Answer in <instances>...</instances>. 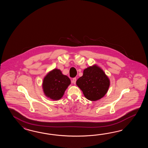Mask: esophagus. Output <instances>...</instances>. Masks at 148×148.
<instances>
[{
  "mask_svg": "<svg viewBox=\"0 0 148 148\" xmlns=\"http://www.w3.org/2000/svg\"><path fill=\"white\" fill-rule=\"evenodd\" d=\"M72 82H73V83L74 84H75V82H76V78H73V79Z\"/></svg>",
  "mask_w": 148,
  "mask_h": 148,
  "instance_id": "1",
  "label": "esophagus"
}]
</instances>
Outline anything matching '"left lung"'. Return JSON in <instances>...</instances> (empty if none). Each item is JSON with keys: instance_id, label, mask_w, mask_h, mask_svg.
<instances>
[{"instance_id": "1", "label": "left lung", "mask_w": 148, "mask_h": 148, "mask_svg": "<svg viewBox=\"0 0 148 148\" xmlns=\"http://www.w3.org/2000/svg\"><path fill=\"white\" fill-rule=\"evenodd\" d=\"M76 84L87 99L96 101L107 93L110 81L104 71L95 64L84 70L83 75L77 80Z\"/></svg>"}]
</instances>
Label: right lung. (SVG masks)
<instances>
[{
  "label": "right lung",
  "instance_id": "right-lung-1",
  "mask_svg": "<svg viewBox=\"0 0 148 148\" xmlns=\"http://www.w3.org/2000/svg\"><path fill=\"white\" fill-rule=\"evenodd\" d=\"M70 84L68 76L63 75L60 70L54 69L44 77L42 88L47 97L53 100H59L62 97Z\"/></svg>",
  "mask_w": 148,
  "mask_h": 148
}]
</instances>
